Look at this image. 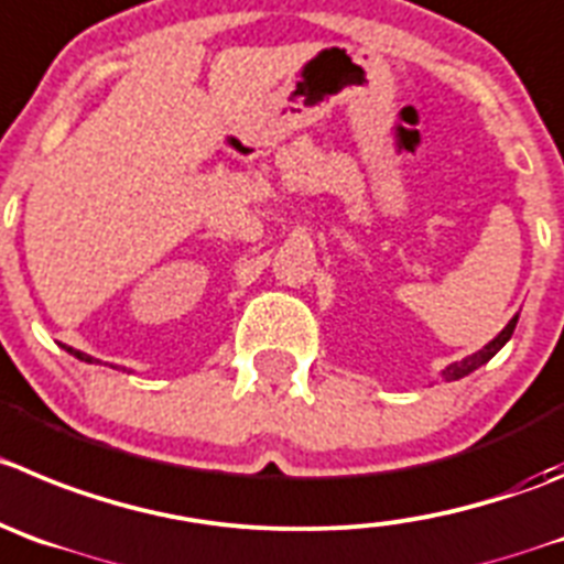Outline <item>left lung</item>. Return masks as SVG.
Segmentation results:
<instances>
[{
    "label": "left lung",
    "instance_id": "1",
    "mask_svg": "<svg viewBox=\"0 0 564 564\" xmlns=\"http://www.w3.org/2000/svg\"><path fill=\"white\" fill-rule=\"evenodd\" d=\"M514 325H518V314H514V317L507 323V328H503L501 334L496 336V339L489 341V345H484L481 350H478V354H473V356H467V359L454 361V365L445 367V370H442V378H445V381H459V378L470 376L473 370H478V367H481V365H487V361L492 359V356H496L498 350H501V347L507 345L509 339H512Z\"/></svg>",
    "mask_w": 564,
    "mask_h": 564
}]
</instances>
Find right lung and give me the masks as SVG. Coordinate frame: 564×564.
<instances>
[{"instance_id": "add662e5", "label": "right lung", "mask_w": 564, "mask_h": 564, "mask_svg": "<svg viewBox=\"0 0 564 564\" xmlns=\"http://www.w3.org/2000/svg\"><path fill=\"white\" fill-rule=\"evenodd\" d=\"M63 347H66V345H63ZM66 354H72V356H75V359H80V361H88V365H94V361H97V359H94V356L83 354V350H75V347H66Z\"/></svg>"}]
</instances>
